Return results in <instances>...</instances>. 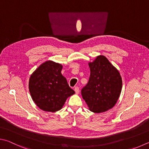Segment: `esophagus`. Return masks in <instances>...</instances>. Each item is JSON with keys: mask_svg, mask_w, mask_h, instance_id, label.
Wrapping results in <instances>:
<instances>
[{"mask_svg": "<svg viewBox=\"0 0 149 149\" xmlns=\"http://www.w3.org/2000/svg\"><path fill=\"white\" fill-rule=\"evenodd\" d=\"M74 91L75 92V94H79V88L78 86H75L74 88Z\"/></svg>", "mask_w": 149, "mask_h": 149, "instance_id": "obj_1", "label": "esophagus"}]
</instances>
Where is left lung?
<instances>
[{"mask_svg": "<svg viewBox=\"0 0 149 149\" xmlns=\"http://www.w3.org/2000/svg\"><path fill=\"white\" fill-rule=\"evenodd\" d=\"M91 75L81 95L91 111L100 113L114 106L122 90L123 81L118 70L104 55L88 63Z\"/></svg>", "mask_w": 149, "mask_h": 149, "instance_id": "left-lung-1", "label": "left lung"}]
</instances>
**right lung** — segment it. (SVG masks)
<instances>
[{
  "instance_id": "add662e5",
  "label": "right lung",
  "mask_w": 149,
  "mask_h": 149,
  "mask_svg": "<svg viewBox=\"0 0 149 149\" xmlns=\"http://www.w3.org/2000/svg\"><path fill=\"white\" fill-rule=\"evenodd\" d=\"M63 65L47 61L32 73L29 88L34 101L44 111L56 112L63 108L67 98L75 94L61 74Z\"/></svg>"
}]
</instances>
